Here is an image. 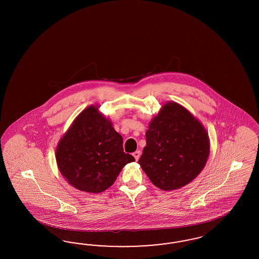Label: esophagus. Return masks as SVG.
I'll list each match as a JSON object with an SVG mask.
<instances>
[{
    "label": "esophagus",
    "instance_id": "34e87169",
    "mask_svg": "<svg viewBox=\"0 0 259 259\" xmlns=\"http://www.w3.org/2000/svg\"><path fill=\"white\" fill-rule=\"evenodd\" d=\"M133 156L136 160H139V158L141 157V151H136V152H134Z\"/></svg>",
    "mask_w": 259,
    "mask_h": 259
}]
</instances>
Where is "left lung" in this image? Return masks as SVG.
<instances>
[{"mask_svg":"<svg viewBox=\"0 0 259 259\" xmlns=\"http://www.w3.org/2000/svg\"><path fill=\"white\" fill-rule=\"evenodd\" d=\"M145 135L146 146L139 163L158 188H181L202 171L210 153L208 133L181 104H164Z\"/></svg>","mask_w":259,"mask_h":259,"instance_id":"obj_1","label":"left lung"}]
</instances>
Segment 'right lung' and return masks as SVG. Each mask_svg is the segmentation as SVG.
Here are the masks:
<instances>
[{
  "label": "right lung",
  "mask_w": 259,
  "mask_h": 259,
  "mask_svg": "<svg viewBox=\"0 0 259 259\" xmlns=\"http://www.w3.org/2000/svg\"><path fill=\"white\" fill-rule=\"evenodd\" d=\"M122 137L112 122L90 105L63 135L56 150L59 170L68 183L87 193H102L115 182L127 163L135 161L125 154Z\"/></svg>",
  "instance_id": "obj_1"
}]
</instances>
